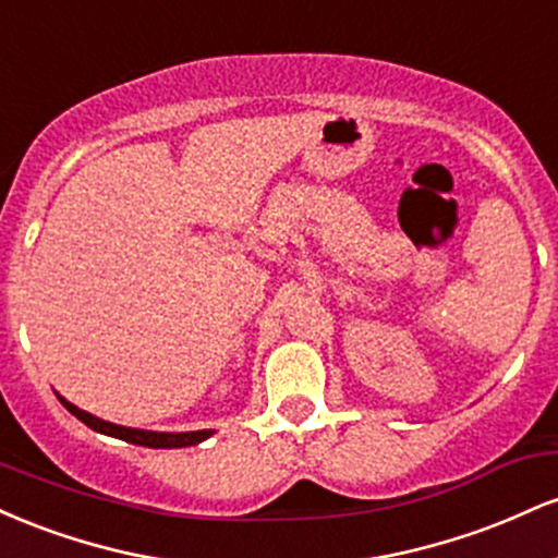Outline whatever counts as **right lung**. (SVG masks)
<instances>
[{
	"mask_svg": "<svg viewBox=\"0 0 558 558\" xmlns=\"http://www.w3.org/2000/svg\"><path fill=\"white\" fill-rule=\"evenodd\" d=\"M65 403V409L70 414H75L83 425H88L96 433H105L112 435V438L128 440V444H136V446H146V448H183V446H196L202 440H207L213 430H196V433H151V430H136V427H123V425H112V422H105L94 414L83 412V409L73 407V403L60 399Z\"/></svg>",
	"mask_w": 558,
	"mask_h": 558,
	"instance_id": "add662e5",
	"label": "right lung"
}]
</instances>
